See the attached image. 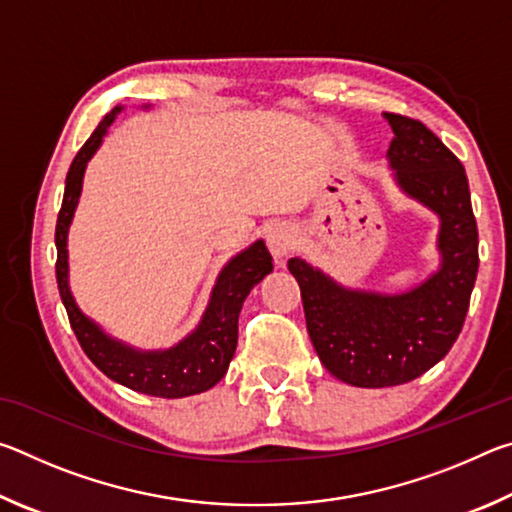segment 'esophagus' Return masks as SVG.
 Here are the masks:
<instances>
[{
  "instance_id": "esophagus-1",
  "label": "esophagus",
  "mask_w": 512,
  "mask_h": 512,
  "mask_svg": "<svg viewBox=\"0 0 512 512\" xmlns=\"http://www.w3.org/2000/svg\"><path fill=\"white\" fill-rule=\"evenodd\" d=\"M296 246V232L289 223H275L268 232V248L275 257H287Z\"/></svg>"
}]
</instances>
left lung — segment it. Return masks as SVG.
Listing matches in <instances>:
<instances>
[{"label":"left lung","mask_w":512,"mask_h":512,"mask_svg":"<svg viewBox=\"0 0 512 512\" xmlns=\"http://www.w3.org/2000/svg\"><path fill=\"white\" fill-rule=\"evenodd\" d=\"M384 117L393 128L386 155L397 183L440 216V271L402 296H381L343 289L289 259L320 361L359 388L400 386L436 366L461 334L479 271V230L461 160L422 121Z\"/></svg>","instance_id":"left-lung-1"}]
</instances>
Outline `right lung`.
Instances as JSON below:
<instances>
[{"label": "right lung", "instance_id": "right-lung-1", "mask_svg": "<svg viewBox=\"0 0 512 512\" xmlns=\"http://www.w3.org/2000/svg\"><path fill=\"white\" fill-rule=\"evenodd\" d=\"M119 110L121 108H115L103 117L101 124L90 135V140L76 153L72 167L67 171L65 196L56 221L58 291L76 339H79L83 352L88 354V359L103 375L121 386L131 388V391L176 400V397L207 391L228 372L237 350L239 311L244 307L250 289L262 282L264 275L273 271V262L264 241H255L248 250L232 259L219 275L201 325L192 336H187L183 343H178L171 350L137 352L133 348H126V345L108 339L92 320L85 318L67 287V230L81 196L85 164L99 149L103 135H106L108 126Z\"/></svg>", "mask_w": 512, "mask_h": 512}]
</instances>
